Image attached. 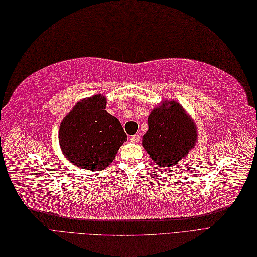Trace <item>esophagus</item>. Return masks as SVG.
<instances>
[{
	"label": "esophagus",
	"mask_w": 257,
	"mask_h": 257,
	"mask_svg": "<svg viewBox=\"0 0 257 257\" xmlns=\"http://www.w3.org/2000/svg\"><path fill=\"white\" fill-rule=\"evenodd\" d=\"M130 141L132 143H138L140 141V135H134L130 137Z\"/></svg>",
	"instance_id": "1"
}]
</instances>
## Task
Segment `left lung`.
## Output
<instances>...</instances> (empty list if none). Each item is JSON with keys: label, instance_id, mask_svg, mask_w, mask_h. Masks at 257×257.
I'll return each mask as SVG.
<instances>
[{"label": "left lung", "instance_id": "8db88e82", "mask_svg": "<svg viewBox=\"0 0 257 257\" xmlns=\"http://www.w3.org/2000/svg\"><path fill=\"white\" fill-rule=\"evenodd\" d=\"M196 141V129L176 101L156 107L148 116L143 146L151 158L164 168L173 167L187 156Z\"/></svg>", "mask_w": 257, "mask_h": 257}]
</instances>
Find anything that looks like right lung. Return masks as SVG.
<instances>
[{
    "label": "right lung",
    "mask_w": 257,
    "mask_h": 257,
    "mask_svg": "<svg viewBox=\"0 0 257 257\" xmlns=\"http://www.w3.org/2000/svg\"><path fill=\"white\" fill-rule=\"evenodd\" d=\"M96 95L78 102L60 127V145L70 162L90 171L105 169L127 141L119 120L107 113Z\"/></svg>",
    "instance_id": "obj_1"
}]
</instances>
